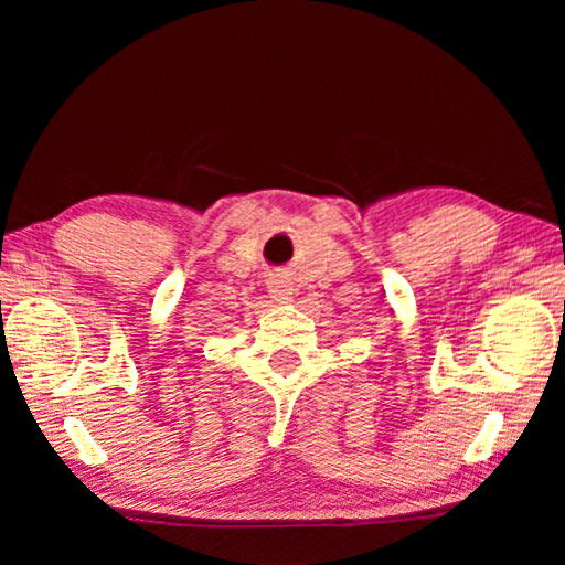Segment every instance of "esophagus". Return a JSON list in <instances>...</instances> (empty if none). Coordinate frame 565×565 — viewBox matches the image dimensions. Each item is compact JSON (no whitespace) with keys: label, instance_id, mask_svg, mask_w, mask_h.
<instances>
[{"label":"esophagus","instance_id":"34e87169","mask_svg":"<svg viewBox=\"0 0 565 565\" xmlns=\"http://www.w3.org/2000/svg\"><path fill=\"white\" fill-rule=\"evenodd\" d=\"M269 294H271V299H276V301H289L291 299V286H289V281H284L281 276H274V279L269 281Z\"/></svg>","mask_w":565,"mask_h":565}]
</instances>
